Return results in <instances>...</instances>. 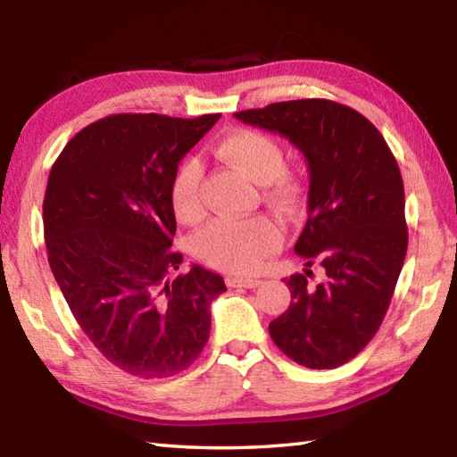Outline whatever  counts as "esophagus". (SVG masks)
I'll use <instances>...</instances> for the list:
<instances>
[{"mask_svg": "<svg viewBox=\"0 0 457 457\" xmlns=\"http://www.w3.org/2000/svg\"><path fill=\"white\" fill-rule=\"evenodd\" d=\"M262 284L260 278H228L229 288H258Z\"/></svg>", "mask_w": 457, "mask_h": 457, "instance_id": "1", "label": "esophagus"}]
</instances>
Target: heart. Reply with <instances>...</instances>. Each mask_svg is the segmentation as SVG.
I'll use <instances>...</instances> for the list:
<instances>
[{
    "label": "heart",
    "mask_w": 457,
    "mask_h": 457,
    "mask_svg": "<svg viewBox=\"0 0 457 457\" xmlns=\"http://www.w3.org/2000/svg\"><path fill=\"white\" fill-rule=\"evenodd\" d=\"M215 154L252 181L268 186V195L282 205H294L300 187L292 177L284 175L286 159L280 143L262 130L239 129L223 137L215 146ZM201 167L197 161L185 163L175 175L171 187V205L177 220L193 223L204 213L201 204ZM282 228L268 215L247 220L218 218L193 237L195 256L229 274H250L262 262L280 247Z\"/></svg>",
    "instance_id": "b5f03b06"
}]
</instances>
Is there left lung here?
<instances>
[{
    "label": "left lung",
    "instance_id": "obj_1",
    "mask_svg": "<svg viewBox=\"0 0 457 457\" xmlns=\"http://www.w3.org/2000/svg\"><path fill=\"white\" fill-rule=\"evenodd\" d=\"M278 133L304 154L308 220L294 252L312 272L286 278L292 303L270 322L286 357L337 369L357 357L381 327L407 253L405 191L383 135L353 108L324 98L288 100L236 112Z\"/></svg>",
    "mask_w": 457,
    "mask_h": 457
}]
</instances>
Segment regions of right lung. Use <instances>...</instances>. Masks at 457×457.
I'll list each match as a JSON object with an SVG mask.
<instances>
[{
    "label": "right lung",
    "instance_id": "1",
    "mask_svg": "<svg viewBox=\"0 0 457 457\" xmlns=\"http://www.w3.org/2000/svg\"><path fill=\"white\" fill-rule=\"evenodd\" d=\"M220 114H112L84 127L54 163L44 195L48 262L92 345L125 373L165 378L210 338V306L226 284L169 250L179 161Z\"/></svg>",
    "mask_w": 457,
    "mask_h": 457
}]
</instances>
